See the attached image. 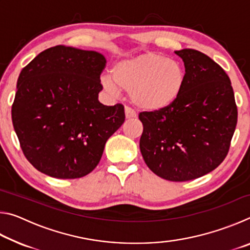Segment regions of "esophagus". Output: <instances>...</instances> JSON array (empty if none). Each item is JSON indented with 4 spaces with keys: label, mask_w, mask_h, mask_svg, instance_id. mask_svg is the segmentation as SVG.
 <instances>
[{
    "label": "esophagus",
    "mask_w": 250,
    "mask_h": 250,
    "mask_svg": "<svg viewBox=\"0 0 250 250\" xmlns=\"http://www.w3.org/2000/svg\"><path fill=\"white\" fill-rule=\"evenodd\" d=\"M125 118L126 119H131V118H135L137 117V113H135L134 110L132 108H130L126 105L125 108Z\"/></svg>",
    "instance_id": "1"
}]
</instances>
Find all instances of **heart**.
<instances>
[{"label": "heart", "instance_id": "1", "mask_svg": "<svg viewBox=\"0 0 250 250\" xmlns=\"http://www.w3.org/2000/svg\"><path fill=\"white\" fill-rule=\"evenodd\" d=\"M105 90L130 91L131 101L146 111L167 109L183 94L188 75L183 65L167 56L147 52L122 59L112 68V78L101 79Z\"/></svg>", "mask_w": 250, "mask_h": 250}]
</instances>
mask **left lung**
<instances>
[{"mask_svg":"<svg viewBox=\"0 0 250 250\" xmlns=\"http://www.w3.org/2000/svg\"><path fill=\"white\" fill-rule=\"evenodd\" d=\"M175 54L184 62L186 86L171 107L140 112V151L154 174L185 182L207 174L225 160L237 105L230 79L217 62L195 49Z\"/></svg>","mask_w":250,"mask_h":250,"instance_id":"left-lung-1","label":"left lung"}]
</instances>
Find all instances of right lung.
Here are the masks:
<instances>
[{"label":"right lung","mask_w":250,"mask_h":250,"mask_svg":"<svg viewBox=\"0 0 250 250\" xmlns=\"http://www.w3.org/2000/svg\"><path fill=\"white\" fill-rule=\"evenodd\" d=\"M105 64L100 53L58 45L21 71L12 121L21 149L36 170L78 179L98 166L105 142L125 118L124 104L98 100Z\"/></svg>","instance_id":"add662e5"}]
</instances>
